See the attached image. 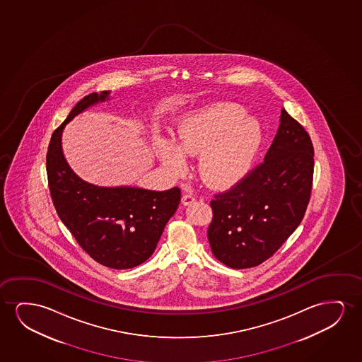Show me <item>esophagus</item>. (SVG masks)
I'll return each instance as SVG.
<instances>
[{"mask_svg": "<svg viewBox=\"0 0 362 362\" xmlns=\"http://www.w3.org/2000/svg\"><path fill=\"white\" fill-rule=\"evenodd\" d=\"M194 202H195V197H194L193 194L187 193L184 194L183 197H182V204H183L184 206L192 205Z\"/></svg>", "mask_w": 362, "mask_h": 362, "instance_id": "esophagus-1", "label": "esophagus"}]
</instances>
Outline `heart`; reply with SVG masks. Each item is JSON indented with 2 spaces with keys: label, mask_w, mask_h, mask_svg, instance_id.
<instances>
[{
  "label": "heart",
  "mask_w": 362,
  "mask_h": 362,
  "mask_svg": "<svg viewBox=\"0 0 362 362\" xmlns=\"http://www.w3.org/2000/svg\"><path fill=\"white\" fill-rule=\"evenodd\" d=\"M262 141L261 126L243 106L216 103L184 115L177 144L160 139L157 157L174 177L188 173L187 157L200 156L199 174L205 184L223 188L245 175Z\"/></svg>",
  "instance_id": "1"
}]
</instances>
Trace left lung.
Returning a JSON list of instances; mask_svg holds the SVG:
<instances>
[{
  "mask_svg": "<svg viewBox=\"0 0 362 362\" xmlns=\"http://www.w3.org/2000/svg\"><path fill=\"white\" fill-rule=\"evenodd\" d=\"M279 122L263 163L210 203L209 243L228 267H255L271 257L307 210L314 170L312 141L284 109Z\"/></svg>",
  "mask_w": 362,
  "mask_h": 362,
  "instance_id": "obj_1",
  "label": "left lung"
}]
</instances>
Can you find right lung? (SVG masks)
<instances>
[{
  "label": "right lung",
  "mask_w": 362,
  "mask_h": 362,
  "mask_svg": "<svg viewBox=\"0 0 362 362\" xmlns=\"http://www.w3.org/2000/svg\"><path fill=\"white\" fill-rule=\"evenodd\" d=\"M110 95L111 91H101L85 96L55 129L47 153V174L55 210L85 252L106 267L127 269L152 256L178 209L180 189L100 187L71 169L62 147L65 126L85 110L109 101Z\"/></svg>",
  "instance_id": "right-lung-1"
}]
</instances>
